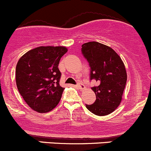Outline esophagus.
I'll return each mask as SVG.
<instances>
[{
  "label": "esophagus",
  "mask_w": 151,
  "mask_h": 151,
  "mask_svg": "<svg viewBox=\"0 0 151 151\" xmlns=\"http://www.w3.org/2000/svg\"><path fill=\"white\" fill-rule=\"evenodd\" d=\"M77 86L78 87L79 89H81V90H83V89H85V86L81 83H78Z\"/></svg>",
  "instance_id": "34e87169"
}]
</instances>
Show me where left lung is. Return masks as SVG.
<instances>
[{"instance_id":"8db88e82","label":"left lung","mask_w":151,"mask_h":151,"mask_svg":"<svg viewBox=\"0 0 151 151\" xmlns=\"http://www.w3.org/2000/svg\"><path fill=\"white\" fill-rule=\"evenodd\" d=\"M83 56L90 66V80L98 86L92 90L96 101L86 109L95 115L112 113L120 104L126 84L127 73L120 56L111 47L98 42H89L81 45Z\"/></svg>"}]
</instances>
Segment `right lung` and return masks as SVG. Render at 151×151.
I'll return each mask as SVG.
<instances>
[{
	"mask_svg": "<svg viewBox=\"0 0 151 151\" xmlns=\"http://www.w3.org/2000/svg\"><path fill=\"white\" fill-rule=\"evenodd\" d=\"M68 48L40 46L20 57L16 66V84L30 108L40 113L53 110L59 103L65 88L59 85V61Z\"/></svg>",
	"mask_w": 151,
	"mask_h": 151,
	"instance_id": "1",
	"label": "right lung"
}]
</instances>
